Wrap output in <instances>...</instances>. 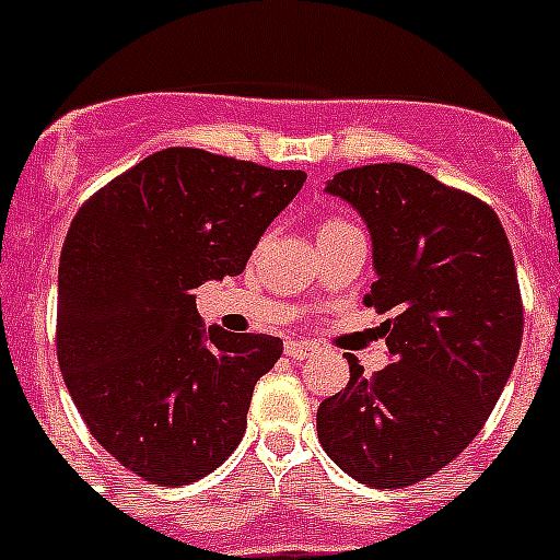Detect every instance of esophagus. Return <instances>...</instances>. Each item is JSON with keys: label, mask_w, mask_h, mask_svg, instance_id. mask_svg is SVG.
I'll use <instances>...</instances> for the list:
<instances>
[{"label": "esophagus", "mask_w": 560, "mask_h": 560, "mask_svg": "<svg viewBox=\"0 0 560 560\" xmlns=\"http://www.w3.org/2000/svg\"><path fill=\"white\" fill-rule=\"evenodd\" d=\"M314 345L311 341H285V355H291L294 361H303L314 353Z\"/></svg>", "instance_id": "obj_1"}]
</instances>
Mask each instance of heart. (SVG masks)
Instances as JSON below:
<instances>
[{
	"label": "heart",
	"mask_w": 560,
	"mask_h": 560,
	"mask_svg": "<svg viewBox=\"0 0 560 560\" xmlns=\"http://www.w3.org/2000/svg\"><path fill=\"white\" fill-rule=\"evenodd\" d=\"M334 226H348V224H345V221H325V224H323V230H334ZM323 230H319V232H323Z\"/></svg>",
	"instance_id": "obj_1"
}]
</instances>
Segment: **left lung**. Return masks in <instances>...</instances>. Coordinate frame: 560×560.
Segmentation results:
<instances>
[{"label":"left lung","mask_w":560,"mask_h":560,"mask_svg":"<svg viewBox=\"0 0 560 560\" xmlns=\"http://www.w3.org/2000/svg\"><path fill=\"white\" fill-rule=\"evenodd\" d=\"M325 192L348 201L373 241L364 303L393 319V364L350 381L316 409L328 457L370 488L432 477L479 434L522 348L516 264L497 212L415 165L336 173Z\"/></svg>","instance_id":"8db88e82"}]
</instances>
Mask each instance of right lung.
<instances>
[{
	"instance_id": "obj_1",
	"label": "right lung",
	"mask_w": 560,
	"mask_h": 560,
	"mask_svg": "<svg viewBox=\"0 0 560 560\" xmlns=\"http://www.w3.org/2000/svg\"><path fill=\"white\" fill-rule=\"evenodd\" d=\"M303 171L165 148L108 182L58 264V364L92 438L153 485L215 471L283 341L210 330L192 291L246 269Z\"/></svg>"
}]
</instances>
